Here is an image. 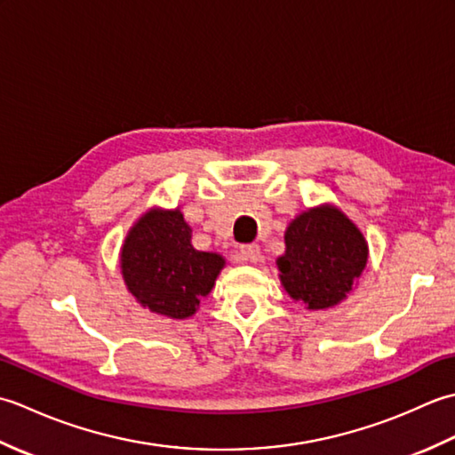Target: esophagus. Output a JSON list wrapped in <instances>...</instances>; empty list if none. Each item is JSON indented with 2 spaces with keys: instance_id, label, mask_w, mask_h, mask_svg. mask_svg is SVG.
<instances>
[{
  "instance_id": "esophagus-1",
  "label": "esophagus",
  "mask_w": 455,
  "mask_h": 455,
  "mask_svg": "<svg viewBox=\"0 0 455 455\" xmlns=\"http://www.w3.org/2000/svg\"><path fill=\"white\" fill-rule=\"evenodd\" d=\"M238 258L243 259V262H248V264H256L259 259V248L256 244H246L240 248L238 252Z\"/></svg>"
}]
</instances>
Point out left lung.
Here are the masks:
<instances>
[{
	"instance_id": "1",
	"label": "left lung",
	"mask_w": 455,
	"mask_h": 455,
	"mask_svg": "<svg viewBox=\"0 0 455 455\" xmlns=\"http://www.w3.org/2000/svg\"><path fill=\"white\" fill-rule=\"evenodd\" d=\"M279 282L307 311L340 305L362 277L370 246L355 222L332 203L307 209L285 228Z\"/></svg>"
}]
</instances>
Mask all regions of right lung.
Segmentation results:
<instances>
[{
  "instance_id": "add662e5",
  "label": "right lung",
  "mask_w": 455,
  "mask_h": 455,
  "mask_svg": "<svg viewBox=\"0 0 455 455\" xmlns=\"http://www.w3.org/2000/svg\"><path fill=\"white\" fill-rule=\"evenodd\" d=\"M227 259L191 244V227L180 207H152L129 228L119 254L127 291L150 313L189 318L215 287Z\"/></svg>"
}]
</instances>
